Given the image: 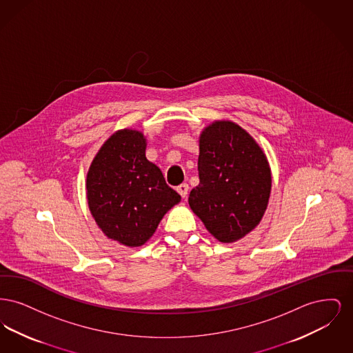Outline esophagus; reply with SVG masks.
Here are the masks:
<instances>
[{
  "mask_svg": "<svg viewBox=\"0 0 353 353\" xmlns=\"http://www.w3.org/2000/svg\"><path fill=\"white\" fill-rule=\"evenodd\" d=\"M177 192L180 193V196H181L183 199H185V197L188 196V192H189V185L185 184V183L184 184L179 185V186H177Z\"/></svg>",
  "mask_w": 353,
  "mask_h": 353,
  "instance_id": "1",
  "label": "esophagus"
}]
</instances>
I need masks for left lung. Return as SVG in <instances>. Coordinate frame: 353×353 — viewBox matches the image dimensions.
<instances>
[{
    "instance_id": "1",
    "label": "left lung",
    "mask_w": 353,
    "mask_h": 353,
    "mask_svg": "<svg viewBox=\"0 0 353 353\" xmlns=\"http://www.w3.org/2000/svg\"><path fill=\"white\" fill-rule=\"evenodd\" d=\"M200 184L189 206L206 230L232 243L254 230L271 193V169L255 139L230 120H214L199 139Z\"/></svg>"
}]
</instances>
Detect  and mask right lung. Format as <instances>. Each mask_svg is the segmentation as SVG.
Masks as SVG:
<instances>
[{
    "label": "right lung",
    "mask_w": 353,
    "mask_h": 353,
    "mask_svg": "<svg viewBox=\"0 0 353 353\" xmlns=\"http://www.w3.org/2000/svg\"><path fill=\"white\" fill-rule=\"evenodd\" d=\"M141 131L123 128L95 154L85 179L91 216L104 235L127 248L144 245L181 196L147 156Z\"/></svg>",
    "instance_id": "obj_1"
}]
</instances>
